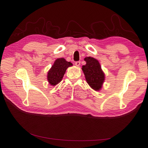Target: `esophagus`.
Instances as JSON below:
<instances>
[{"label": "esophagus", "mask_w": 148, "mask_h": 148, "mask_svg": "<svg viewBox=\"0 0 148 148\" xmlns=\"http://www.w3.org/2000/svg\"><path fill=\"white\" fill-rule=\"evenodd\" d=\"M80 64H81V62L79 61H78V62H76V63H75V65H76L77 67H79V66L80 65Z\"/></svg>", "instance_id": "34e87169"}]
</instances>
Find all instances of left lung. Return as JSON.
<instances>
[{
	"label": "left lung",
	"mask_w": 148,
	"mask_h": 148,
	"mask_svg": "<svg viewBox=\"0 0 148 148\" xmlns=\"http://www.w3.org/2000/svg\"><path fill=\"white\" fill-rule=\"evenodd\" d=\"M86 65H83L82 71L89 86L95 91H100L105 81V74L99 62L91 56L84 58Z\"/></svg>",
	"instance_id": "1"
}]
</instances>
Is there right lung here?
<instances>
[{
    "label": "right lung",
    "instance_id": "add662e5",
    "mask_svg": "<svg viewBox=\"0 0 148 148\" xmlns=\"http://www.w3.org/2000/svg\"><path fill=\"white\" fill-rule=\"evenodd\" d=\"M72 66L70 62L64 58H57L47 74V79L51 86H55L62 81L67 68Z\"/></svg>",
    "mask_w": 148,
    "mask_h": 148
}]
</instances>
